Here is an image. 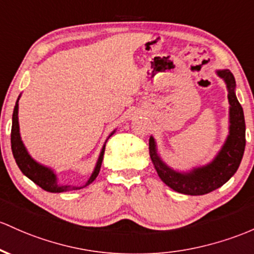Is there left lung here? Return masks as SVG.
I'll return each mask as SVG.
<instances>
[{"instance_id":"8db88e82","label":"left lung","mask_w":254,"mask_h":254,"mask_svg":"<svg viewBox=\"0 0 254 254\" xmlns=\"http://www.w3.org/2000/svg\"><path fill=\"white\" fill-rule=\"evenodd\" d=\"M228 90L229 101V132L221 149L205 165L188 170H177L168 165L158 152L155 138L149 137V155L158 176L166 186L186 195H204L216 190L227 183L238 171L246 146V125L244 110L236 97V83L233 73L227 68L216 69Z\"/></svg>"}]
</instances>
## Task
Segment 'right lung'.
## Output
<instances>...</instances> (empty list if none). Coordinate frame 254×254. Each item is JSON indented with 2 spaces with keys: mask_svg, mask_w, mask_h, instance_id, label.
Segmentation results:
<instances>
[{
  "mask_svg": "<svg viewBox=\"0 0 254 254\" xmlns=\"http://www.w3.org/2000/svg\"><path fill=\"white\" fill-rule=\"evenodd\" d=\"M20 96L21 94L18 96L15 106H14L13 117H12V133H10V143H12L13 157L15 159L16 165L19 166L20 171L23 172L27 178H30L33 183H36V185L40 186L42 189H44L46 191H49V193H64V191H68V190H77V189H80L83 188V187L90 185V183L97 177V175H99L100 172V169H101L102 160H104L106 142H107L108 138H110L114 132H116L117 129H114L113 131L108 135V137L106 138L104 146H102L101 148V152H100L99 154V158H97L95 168H94L90 177H89V180L86 181L84 186L77 187L72 185H60L55 170L49 168V166L47 165H43V164L38 163L36 159H33L31 157V154L29 153V150H27L26 147H25L23 140H21L20 127H19V117H18L19 100H20Z\"/></svg>",
  "mask_w": 254,
  "mask_h": 254,
  "instance_id": "add662e5",
  "label": "right lung"
}]
</instances>
